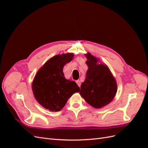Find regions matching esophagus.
Returning a JSON list of instances; mask_svg holds the SVG:
<instances>
[{
	"label": "esophagus",
	"mask_w": 148,
	"mask_h": 148,
	"mask_svg": "<svg viewBox=\"0 0 148 148\" xmlns=\"http://www.w3.org/2000/svg\"><path fill=\"white\" fill-rule=\"evenodd\" d=\"M76 83H77V84H78V86L79 87H80V86H81V81L78 79V80H77V81H76Z\"/></svg>",
	"instance_id": "34e87169"
}]
</instances>
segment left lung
Wrapping results in <instances>:
<instances>
[{
    "instance_id": "left-lung-1",
    "label": "left lung",
    "mask_w": 148,
    "mask_h": 148,
    "mask_svg": "<svg viewBox=\"0 0 148 148\" xmlns=\"http://www.w3.org/2000/svg\"><path fill=\"white\" fill-rule=\"evenodd\" d=\"M86 57L88 70L79 94L89 105L101 108L112 101L117 92V84L108 67L97 65V59L91 53Z\"/></svg>"
}]
</instances>
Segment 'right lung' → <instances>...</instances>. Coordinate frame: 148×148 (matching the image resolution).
I'll return each mask as SVG.
<instances>
[{
  "mask_svg": "<svg viewBox=\"0 0 148 148\" xmlns=\"http://www.w3.org/2000/svg\"><path fill=\"white\" fill-rule=\"evenodd\" d=\"M73 53L57 55L49 59L36 75L32 89L36 99L51 111L61 110L71 95L79 91L75 82L65 78L64 65L71 62Z\"/></svg>",
  "mask_w": 148,
  "mask_h": 148,
  "instance_id": "add662e5",
  "label": "right lung"
}]
</instances>
